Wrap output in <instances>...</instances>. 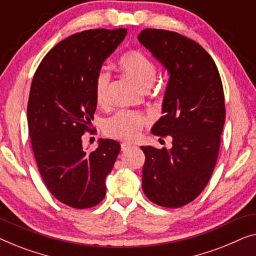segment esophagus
<instances>
[{
	"mask_svg": "<svg viewBox=\"0 0 256 256\" xmlns=\"http://www.w3.org/2000/svg\"><path fill=\"white\" fill-rule=\"evenodd\" d=\"M132 147H134V145H132V144H128V142L122 144V150H123V152H128V150H131Z\"/></svg>",
	"mask_w": 256,
	"mask_h": 256,
	"instance_id": "34e87169",
	"label": "esophagus"
}]
</instances>
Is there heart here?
Masks as SVG:
<instances>
[{"label":"heart","instance_id":"obj_1","mask_svg":"<svg viewBox=\"0 0 256 256\" xmlns=\"http://www.w3.org/2000/svg\"><path fill=\"white\" fill-rule=\"evenodd\" d=\"M118 66L125 75L142 88H150L156 78V66L142 52L130 51L120 58ZM110 75L106 72H100L95 80V98L98 106H103L108 102ZM146 124L145 117L138 112L120 111L112 117L108 118L103 124L106 136L122 140H134Z\"/></svg>","mask_w":256,"mask_h":256}]
</instances>
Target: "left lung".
<instances>
[{
    "mask_svg": "<svg viewBox=\"0 0 256 256\" xmlns=\"http://www.w3.org/2000/svg\"><path fill=\"white\" fill-rule=\"evenodd\" d=\"M138 40L169 74L164 116L152 133L172 138L169 150L142 146V190L160 206L181 208L203 192L217 162L225 123L222 78L210 54L178 32L145 28Z\"/></svg>",
    "mask_w": 256,
    "mask_h": 256,
    "instance_id": "obj_1",
    "label": "left lung"
}]
</instances>
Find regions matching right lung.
I'll list each match as a JSON object with an SVG mask.
<instances>
[{
  "instance_id": "1",
  "label": "right lung",
  "mask_w": 256,
  "mask_h": 256,
  "mask_svg": "<svg viewBox=\"0 0 256 256\" xmlns=\"http://www.w3.org/2000/svg\"><path fill=\"white\" fill-rule=\"evenodd\" d=\"M126 28H96L72 34L44 56L32 80L28 102L31 145L42 181L61 203L88 208L103 200L120 142L100 139L86 150L82 136L92 131L95 80Z\"/></svg>"
}]
</instances>
